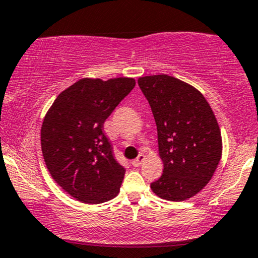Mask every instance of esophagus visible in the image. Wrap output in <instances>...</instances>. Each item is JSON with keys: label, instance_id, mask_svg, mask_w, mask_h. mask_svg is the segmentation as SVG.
<instances>
[{"label": "esophagus", "instance_id": "esophagus-1", "mask_svg": "<svg viewBox=\"0 0 258 258\" xmlns=\"http://www.w3.org/2000/svg\"><path fill=\"white\" fill-rule=\"evenodd\" d=\"M144 158H145L144 154H139V155H138V158L134 159V160L132 161V165L134 166V168H138V166H140V164L144 161Z\"/></svg>", "mask_w": 258, "mask_h": 258}]
</instances>
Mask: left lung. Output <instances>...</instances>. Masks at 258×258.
Segmentation results:
<instances>
[{"label":"left lung","mask_w":258,"mask_h":258,"mask_svg":"<svg viewBox=\"0 0 258 258\" xmlns=\"http://www.w3.org/2000/svg\"><path fill=\"white\" fill-rule=\"evenodd\" d=\"M138 84L155 119L164 164L151 190L169 201L187 200L206 186L221 159V132L214 111L198 89L174 77H140Z\"/></svg>","instance_id":"obj_1"}]
</instances>
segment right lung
I'll return each mask as SVG.
<instances>
[{
	"label": "right lung",
	"instance_id": "add662e5",
	"mask_svg": "<svg viewBox=\"0 0 258 258\" xmlns=\"http://www.w3.org/2000/svg\"><path fill=\"white\" fill-rule=\"evenodd\" d=\"M135 87L134 78H83L63 90L44 116L41 145L47 169L84 204L115 198L125 169L115 160L103 125Z\"/></svg>",
	"mask_w": 258,
	"mask_h": 258
}]
</instances>
